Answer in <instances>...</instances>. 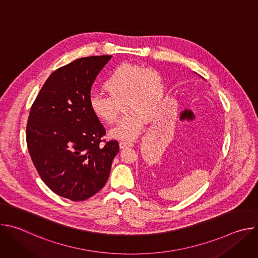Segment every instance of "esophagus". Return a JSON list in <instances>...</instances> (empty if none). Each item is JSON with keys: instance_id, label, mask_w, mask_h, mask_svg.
<instances>
[{"instance_id": "obj_1", "label": "esophagus", "mask_w": 258, "mask_h": 258, "mask_svg": "<svg viewBox=\"0 0 258 258\" xmlns=\"http://www.w3.org/2000/svg\"><path fill=\"white\" fill-rule=\"evenodd\" d=\"M133 146H134V143L131 141H122L119 143V147L121 149L127 148V147H133Z\"/></svg>"}]
</instances>
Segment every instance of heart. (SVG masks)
Instances as JSON below:
<instances>
[{"label": "heart", "instance_id": "heart-1", "mask_svg": "<svg viewBox=\"0 0 258 258\" xmlns=\"http://www.w3.org/2000/svg\"><path fill=\"white\" fill-rule=\"evenodd\" d=\"M103 89L108 97L93 94L89 98L92 114L101 122L111 124L116 121L119 105L123 103L126 113L110 135L119 140H134L144 131L147 119L159 108L164 88L156 70L122 63L110 72Z\"/></svg>", "mask_w": 258, "mask_h": 258}]
</instances>
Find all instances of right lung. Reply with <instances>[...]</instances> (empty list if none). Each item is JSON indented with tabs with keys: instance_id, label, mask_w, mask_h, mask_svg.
<instances>
[{
	"instance_id": "add662e5",
	"label": "right lung",
	"mask_w": 258,
	"mask_h": 258,
	"mask_svg": "<svg viewBox=\"0 0 258 258\" xmlns=\"http://www.w3.org/2000/svg\"><path fill=\"white\" fill-rule=\"evenodd\" d=\"M112 56H90L56 69L36 96L26 125L29 155L46 185L71 201L98 193L118 153L89 108L91 89Z\"/></svg>"
}]
</instances>
